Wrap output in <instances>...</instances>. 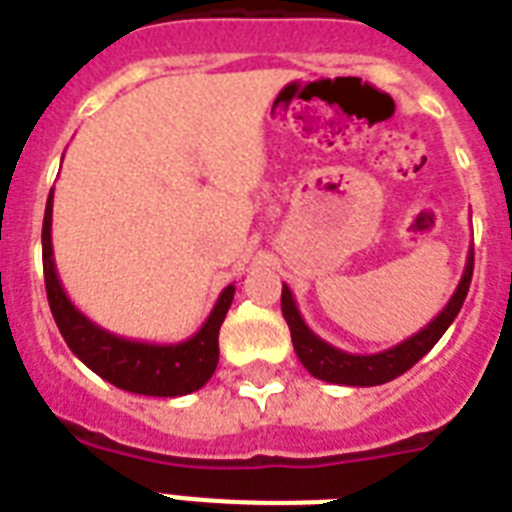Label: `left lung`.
I'll use <instances>...</instances> for the list:
<instances>
[{
    "label": "left lung",
    "mask_w": 512,
    "mask_h": 512,
    "mask_svg": "<svg viewBox=\"0 0 512 512\" xmlns=\"http://www.w3.org/2000/svg\"><path fill=\"white\" fill-rule=\"evenodd\" d=\"M470 279H473V249H470L468 263H465V273H462L460 284L454 289L452 300L446 303V308L438 313L436 319L430 321L428 327L420 329L417 335L409 340L398 342L393 348L382 350V353H372V356H361V353H345V350L329 345L327 340H321L313 332L305 319L300 316L292 297V289L284 284L281 287V313L289 324L292 332V345H295L297 358L303 361V366L313 377H319L324 382H337V385H356V388H369V385H382V382L396 380L398 374H404L406 369H412L425 353H428L441 335H444L449 324L457 319L465 297H468Z\"/></svg>",
    "instance_id": "obj_1"
}]
</instances>
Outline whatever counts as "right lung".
Wrapping results in <instances>:
<instances>
[{"instance_id": "obj_1", "label": "right lung", "mask_w": 512, "mask_h": 512, "mask_svg": "<svg viewBox=\"0 0 512 512\" xmlns=\"http://www.w3.org/2000/svg\"><path fill=\"white\" fill-rule=\"evenodd\" d=\"M42 263H44V287L50 300L52 319L58 324L60 335L66 345L74 350V356L87 364L95 374L111 385L140 396H162L175 398L199 390L204 382L215 374L220 348L217 335L225 313L233 303L236 287L220 292L215 308L201 324L193 337L172 345H156V342H140L119 337L108 329L98 327L90 321L71 300L66 289L60 284L55 271V257H52V191L44 207L42 225Z\"/></svg>"}]
</instances>
